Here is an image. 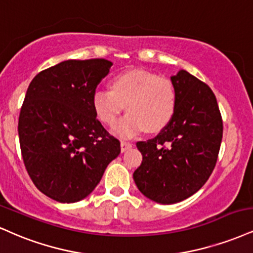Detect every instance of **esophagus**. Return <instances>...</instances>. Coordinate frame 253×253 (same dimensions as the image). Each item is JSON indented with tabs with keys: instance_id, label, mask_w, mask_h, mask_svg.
<instances>
[{
	"instance_id": "obj_1",
	"label": "esophagus",
	"mask_w": 253,
	"mask_h": 253,
	"mask_svg": "<svg viewBox=\"0 0 253 253\" xmlns=\"http://www.w3.org/2000/svg\"><path fill=\"white\" fill-rule=\"evenodd\" d=\"M132 144L128 141H121L120 144V147H121V152H126L127 150H129V148H132Z\"/></svg>"
}]
</instances>
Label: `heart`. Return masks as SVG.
Instances as JSON below:
<instances>
[{
	"instance_id": "1",
	"label": "heart",
	"mask_w": 253,
	"mask_h": 253,
	"mask_svg": "<svg viewBox=\"0 0 253 253\" xmlns=\"http://www.w3.org/2000/svg\"><path fill=\"white\" fill-rule=\"evenodd\" d=\"M112 90L97 89L93 107L101 123L113 125L125 107L128 111L112 128L120 138L158 132L171 121L176 105L175 88L169 80L145 71H128L113 79Z\"/></svg>"
}]
</instances>
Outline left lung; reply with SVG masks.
<instances>
[{
	"label": "left lung",
	"instance_id": "left-lung-1",
	"mask_svg": "<svg viewBox=\"0 0 253 253\" xmlns=\"http://www.w3.org/2000/svg\"><path fill=\"white\" fill-rule=\"evenodd\" d=\"M174 114L156 138L136 142L142 163L133 173L146 198L169 205L187 199L213 171L223 138V120L208 84L180 69L171 77Z\"/></svg>",
	"mask_w": 253,
	"mask_h": 253
}]
</instances>
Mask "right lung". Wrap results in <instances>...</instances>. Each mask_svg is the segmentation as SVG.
<instances>
[{
  "instance_id": "add662e5",
  "label": "right lung",
  "mask_w": 253,
  "mask_h": 253,
  "mask_svg": "<svg viewBox=\"0 0 253 253\" xmlns=\"http://www.w3.org/2000/svg\"><path fill=\"white\" fill-rule=\"evenodd\" d=\"M112 65L105 59L62 61L39 73L27 89L19 118L23 163L35 186L56 202L89 196L120 154V141L93 107Z\"/></svg>"
}]
</instances>
